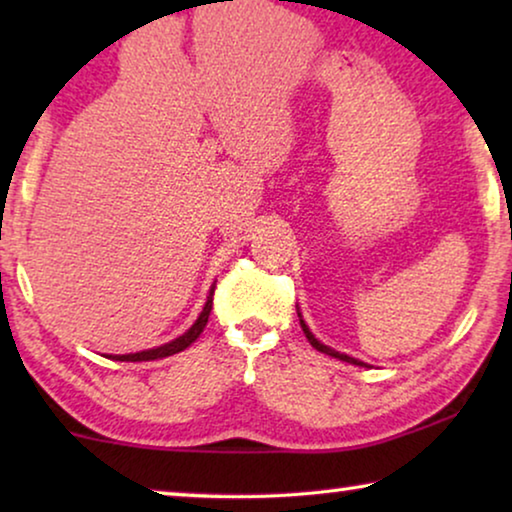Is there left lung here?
<instances>
[{
	"label": "left lung",
	"instance_id": "1",
	"mask_svg": "<svg viewBox=\"0 0 512 512\" xmlns=\"http://www.w3.org/2000/svg\"><path fill=\"white\" fill-rule=\"evenodd\" d=\"M298 317H300V312H298ZM300 326H303V333H305V338L310 340V345L317 349V352H324V354H328V356H333V359H340V361H347V363H354V366H366V363L363 361H359V359H354V356H347V354H340V352H335V349H331L328 345H324V342H319L317 338H314L312 335V331L310 328H307V324L303 321V317H300ZM368 368V366H366Z\"/></svg>",
	"mask_w": 512,
	"mask_h": 512
}]
</instances>
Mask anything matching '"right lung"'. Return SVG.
<instances>
[{"mask_svg":"<svg viewBox=\"0 0 512 512\" xmlns=\"http://www.w3.org/2000/svg\"><path fill=\"white\" fill-rule=\"evenodd\" d=\"M212 296H214V286L209 289V296H207V303L202 307L200 317L195 319V324L188 328L184 335H179V338H174L172 342H167V345H160V347H153V349H144V352H137V354H118V356H109V359L114 361H153V359H165V356H172V354H179L184 352L188 345H193L195 340L200 338V333L205 331L207 326V319H209V312H212Z\"/></svg>","mask_w":512,"mask_h":512,"instance_id":"add662e5","label":"right lung"}]
</instances>
